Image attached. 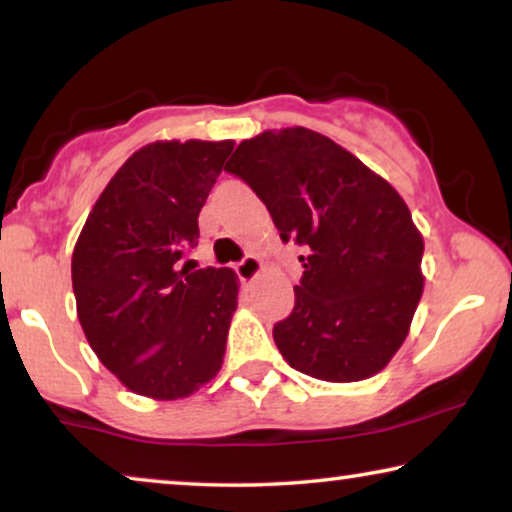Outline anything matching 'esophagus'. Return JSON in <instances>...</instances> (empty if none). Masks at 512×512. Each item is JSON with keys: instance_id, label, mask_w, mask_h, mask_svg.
<instances>
[{"instance_id": "1", "label": "esophagus", "mask_w": 512, "mask_h": 512, "mask_svg": "<svg viewBox=\"0 0 512 512\" xmlns=\"http://www.w3.org/2000/svg\"><path fill=\"white\" fill-rule=\"evenodd\" d=\"M261 270H263V263L258 261L256 256H244L242 261L235 265L237 277H240V282H244V284L254 282V279L261 275Z\"/></svg>"}]
</instances>
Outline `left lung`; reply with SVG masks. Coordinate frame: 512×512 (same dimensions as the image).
<instances>
[{
    "instance_id": "1",
    "label": "left lung",
    "mask_w": 512,
    "mask_h": 512,
    "mask_svg": "<svg viewBox=\"0 0 512 512\" xmlns=\"http://www.w3.org/2000/svg\"><path fill=\"white\" fill-rule=\"evenodd\" d=\"M226 172L263 200L282 242L305 249L296 303L272 328L286 363L326 382L380 373L424 289V240L401 195L307 128L244 139Z\"/></svg>"
}]
</instances>
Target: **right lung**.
<instances>
[{"label":"right lung","mask_w":512,"mask_h":512,"mask_svg":"<svg viewBox=\"0 0 512 512\" xmlns=\"http://www.w3.org/2000/svg\"><path fill=\"white\" fill-rule=\"evenodd\" d=\"M233 142H153L88 214L72 256L76 312L104 366L135 394L174 401L219 373L237 307L228 268L181 265Z\"/></svg>","instance_id":"add662e5"}]
</instances>
